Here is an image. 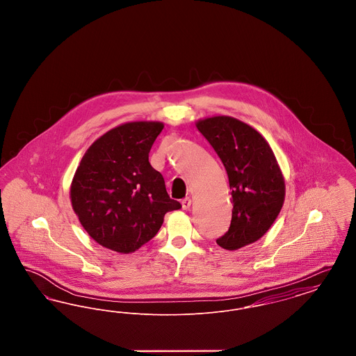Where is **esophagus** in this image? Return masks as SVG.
Masks as SVG:
<instances>
[{
	"label": "esophagus",
	"instance_id": "1",
	"mask_svg": "<svg viewBox=\"0 0 356 356\" xmlns=\"http://www.w3.org/2000/svg\"><path fill=\"white\" fill-rule=\"evenodd\" d=\"M191 204H192L191 197H186V199H183V200H181V207H183V209H188V208L191 207Z\"/></svg>",
	"mask_w": 356,
	"mask_h": 356
}]
</instances>
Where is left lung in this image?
<instances>
[{
	"label": "left lung",
	"mask_w": 356,
	"mask_h": 356,
	"mask_svg": "<svg viewBox=\"0 0 356 356\" xmlns=\"http://www.w3.org/2000/svg\"><path fill=\"white\" fill-rule=\"evenodd\" d=\"M196 127L228 175L232 220L216 243L235 251L257 241L276 220L284 203V179L266 138L245 122L216 116L200 120Z\"/></svg>",
	"instance_id": "obj_1"
}]
</instances>
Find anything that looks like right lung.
<instances>
[{"label": "right lung", "instance_id": "right-lung-1", "mask_svg": "<svg viewBox=\"0 0 356 356\" xmlns=\"http://www.w3.org/2000/svg\"><path fill=\"white\" fill-rule=\"evenodd\" d=\"M164 125L127 122L97 138L85 152L70 186L72 207L95 241L131 254L159 232L167 212L180 209L149 151Z\"/></svg>", "mask_w": 356, "mask_h": 356}]
</instances>
